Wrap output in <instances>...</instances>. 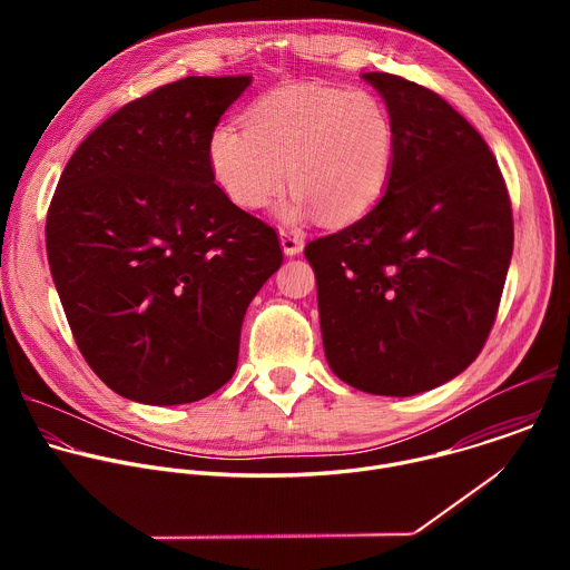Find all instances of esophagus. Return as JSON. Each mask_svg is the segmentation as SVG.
I'll list each match as a JSON object with an SVG mask.
<instances>
[{
    "label": "esophagus",
    "instance_id": "1",
    "mask_svg": "<svg viewBox=\"0 0 570 570\" xmlns=\"http://www.w3.org/2000/svg\"><path fill=\"white\" fill-rule=\"evenodd\" d=\"M279 240H282L284 255H288V257L299 255L302 248H304L302 236H297V234H293V232H288V229H279Z\"/></svg>",
    "mask_w": 570,
    "mask_h": 570
}]
</instances>
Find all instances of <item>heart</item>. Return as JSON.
Here are the masks:
<instances>
[{
	"instance_id": "heart-1",
	"label": "heart",
	"mask_w": 570,
	"mask_h": 570,
	"mask_svg": "<svg viewBox=\"0 0 570 570\" xmlns=\"http://www.w3.org/2000/svg\"><path fill=\"white\" fill-rule=\"evenodd\" d=\"M243 126H216L207 148L218 187L243 209H264L288 180L295 191L279 207L284 220L320 214L327 225H350L390 185L394 121L367 92L282 86L246 108Z\"/></svg>"
}]
</instances>
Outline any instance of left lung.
Listing matches in <instances>:
<instances>
[{"label": "left lung", "instance_id": "left-lung-1", "mask_svg": "<svg viewBox=\"0 0 570 570\" xmlns=\"http://www.w3.org/2000/svg\"><path fill=\"white\" fill-rule=\"evenodd\" d=\"M394 121L383 198L311 240L324 356L347 385L383 396L464 372L497 320L514 225L505 180L480 132L435 92L363 73Z\"/></svg>", "mask_w": 570, "mask_h": 570}]
</instances>
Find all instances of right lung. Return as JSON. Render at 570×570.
<instances>
[{
	"instance_id": "1",
	"label": "right lung",
	"mask_w": 570,
	"mask_h": 570,
	"mask_svg": "<svg viewBox=\"0 0 570 570\" xmlns=\"http://www.w3.org/2000/svg\"><path fill=\"white\" fill-rule=\"evenodd\" d=\"M253 76H187L69 157L47 257L73 341L117 394L178 405L225 385L248 304L282 266L271 225L214 185L209 137Z\"/></svg>"
}]
</instances>
